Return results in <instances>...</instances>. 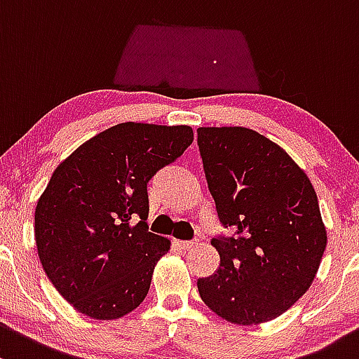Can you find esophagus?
I'll return each instance as SVG.
<instances>
[{"mask_svg":"<svg viewBox=\"0 0 359 359\" xmlns=\"http://www.w3.org/2000/svg\"><path fill=\"white\" fill-rule=\"evenodd\" d=\"M198 244V241H177V246L182 249H192Z\"/></svg>","mask_w":359,"mask_h":359,"instance_id":"obj_1","label":"esophagus"}]
</instances>
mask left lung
Segmentation results:
<instances>
[{"label":"left lung","mask_w":359,"mask_h":359,"mask_svg":"<svg viewBox=\"0 0 359 359\" xmlns=\"http://www.w3.org/2000/svg\"><path fill=\"white\" fill-rule=\"evenodd\" d=\"M218 220L233 236H215L220 266L198 278L201 299L239 325L277 318L315 278L327 232L311 182L292 158L246 127L198 129Z\"/></svg>","instance_id":"left-lung-1"}]
</instances>
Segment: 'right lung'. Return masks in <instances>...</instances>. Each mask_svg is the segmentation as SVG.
Masks as SVG:
<instances>
[{
	"instance_id": "add662e5",
	"label": "right lung",
	"mask_w": 359,
	"mask_h": 359,
	"mask_svg": "<svg viewBox=\"0 0 359 359\" xmlns=\"http://www.w3.org/2000/svg\"><path fill=\"white\" fill-rule=\"evenodd\" d=\"M187 126L118 123L53 172L36 206V246L56 290L84 315L113 320L144 301L170 241L148 232V182L191 146Z\"/></svg>"
}]
</instances>
